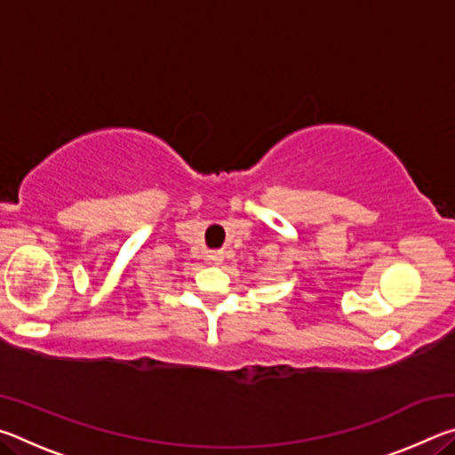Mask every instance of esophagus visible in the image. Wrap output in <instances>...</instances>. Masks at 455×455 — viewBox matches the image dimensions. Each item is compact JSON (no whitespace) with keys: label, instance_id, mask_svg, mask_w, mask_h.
<instances>
[{"label":"esophagus","instance_id":"obj_1","mask_svg":"<svg viewBox=\"0 0 455 455\" xmlns=\"http://www.w3.org/2000/svg\"><path fill=\"white\" fill-rule=\"evenodd\" d=\"M211 259L214 260V263H220V260H222V252H220V251H214L212 255H211Z\"/></svg>","mask_w":455,"mask_h":455}]
</instances>
